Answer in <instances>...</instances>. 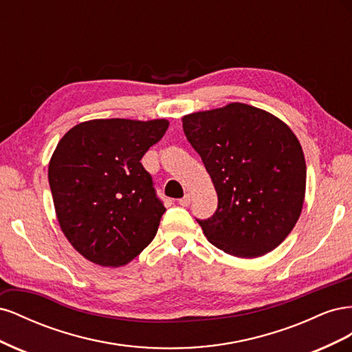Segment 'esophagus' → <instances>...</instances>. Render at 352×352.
Returning a JSON list of instances; mask_svg holds the SVG:
<instances>
[{
    "mask_svg": "<svg viewBox=\"0 0 352 352\" xmlns=\"http://www.w3.org/2000/svg\"><path fill=\"white\" fill-rule=\"evenodd\" d=\"M179 204L182 206V207H188V206L190 204V195H189V194H185L184 198L179 199Z\"/></svg>",
    "mask_w": 352,
    "mask_h": 352,
    "instance_id": "1",
    "label": "esophagus"
}]
</instances>
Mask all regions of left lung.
Wrapping results in <instances>:
<instances>
[{"mask_svg": "<svg viewBox=\"0 0 352 352\" xmlns=\"http://www.w3.org/2000/svg\"><path fill=\"white\" fill-rule=\"evenodd\" d=\"M182 122L219 198L214 214L197 219L208 242L241 258L279 247L305 197V158L291 127L242 102L188 114Z\"/></svg>", "mask_w": 352, "mask_h": 352, "instance_id": "1", "label": "left lung"}]
</instances>
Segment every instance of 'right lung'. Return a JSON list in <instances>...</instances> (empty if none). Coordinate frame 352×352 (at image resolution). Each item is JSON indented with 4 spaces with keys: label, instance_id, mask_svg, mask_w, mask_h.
I'll use <instances>...</instances> for the list:
<instances>
[{
    "label": "right lung",
    "instance_id": "obj_1",
    "mask_svg": "<svg viewBox=\"0 0 352 352\" xmlns=\"http://www.w3.org/2000/svg\"><path fill=\"white\" fill-rule=\"evenodd\" d=\"M166 119H95L61 138L48 182L65 236L85 258L119 267L154 239L164 214L141 158L162 140Z\"/></svg>",
    "mask_w": 352,
    "mask_h": 352
}]
</instances>
